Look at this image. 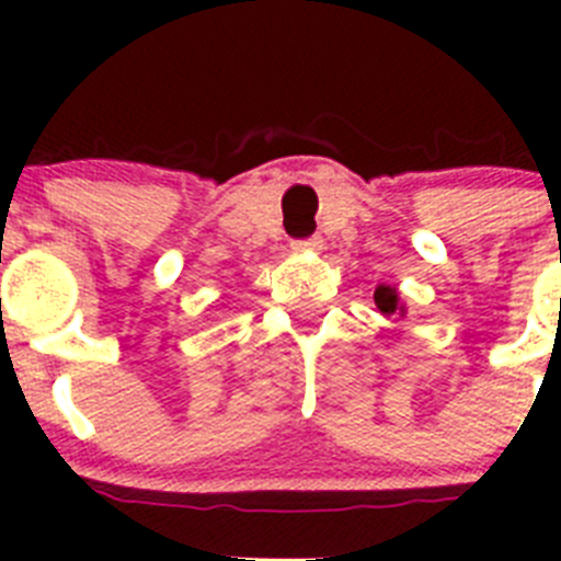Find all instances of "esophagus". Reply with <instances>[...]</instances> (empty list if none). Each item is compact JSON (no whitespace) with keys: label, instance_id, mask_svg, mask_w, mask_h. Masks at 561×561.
<instances>
[{"label":"esophagus","instance_id":"1","mask_svg":"<svg viewBox=\"0 0 561 561\" xmlns=\"http://www.w3.org/2000/svg\"><path fill=\"white\" fill-rule=\"evenodd\" d=\"M291 250H295V252H320V250H323V238H320V236L297 238V241H291Z\"/></svg>","mask_w":561,"mask_h":561}]
</instances>
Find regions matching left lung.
Returning <instances> with one entry per match:
<instances>
[{
  "instance_id": "obj_1",
  "label": "left lung",
  "mask_w": 561,
  "mask_h": 561,
  "mask_svg": "<svg viewBox=\"0 0 561 561\" xmlns=\"http://www.w3.org/2000/svg\"><path fill=\"white\" fill-rule=\"evenodd\" d=\"M374 300H376V309L381 311V314H404V306L399 304V291L393 289V286H376L374 291Z\"/></svg>"
}]
</instances>
